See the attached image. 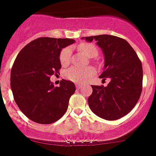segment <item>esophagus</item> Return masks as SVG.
<instances>
[{"label": "esophagus", "instance_id": "1", "mask_svg": "<svg viewBox=\"0 0 156 156\" xmlns=\"http://www.w3.org/2000/svg\"><path fill=\"white\" fill-rule=\"evenodd\" d=\"M82 87L83 85L81 83H76V87L77 89H80Z\"/></svg>", "mask_w": 156, "mask_h": 156}]
</instances>
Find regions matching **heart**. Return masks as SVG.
Segmentation results:
<instances>
[{
  "label": "heart",
  "instance_id": "1",
  "mask_svg": "<svg viewBox=\"0 0 156 156\" xmlns=\"http://www.w3.org/2000/svg\"><path fill=\"white\" fill-rule=\"evenodd\" d=\"M80 51L88 58L96 57L99 53L97 47L92 43H81L78 46ZM71 58V50L69 47L62 49L59 55V60L62 66L69 64ZM95 74V69L93 67L78 68L76 66H71L63 73L65 78L76 83H82L88 80L90 77Z\"/></svg>",
  "mask_w": 156,
  "mask_h": 156
}]
</instances>
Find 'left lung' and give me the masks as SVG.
Wrapping results in <instances>:
<instances>
[{"mask_svg":"<svg viewBox=\"0 0 156 156\" xmlns=\"http://www.w3.org/2000/svg\"><path fill=\"white\" fill-rule=\"evenodd\" d=\"M85 39L90 42L96 41L103 50L105 68L99 78L110 79L106 87L92 86L89 106L100 118L119 119L135 107L142 93L143 72L141 60L134 49L122 38L103 34Z\"/></svg>","mask_w":156,"mask_h":156,"instance_id":"1","label":"left lung"}]
</instances>
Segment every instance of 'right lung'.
<instances>
[{"label":"right lung","instance_id":"obj_1","mask_svg":"<svg viewBox=\"0 0 156 156\" xmlns=\"http://www.w3.org/2000/svg\"><path fill=\"white\" fill-rule=\"evenodd\" d=\"M73 39L39 37L17 54L10 72V87L15 103L27 118L37 123L50 124L60 119L76 90L73 82L60 81L54 87L50 76L60 73L59 55Z\"/></svg>","mask_w":156,"mask_h":156}]
</instances>
